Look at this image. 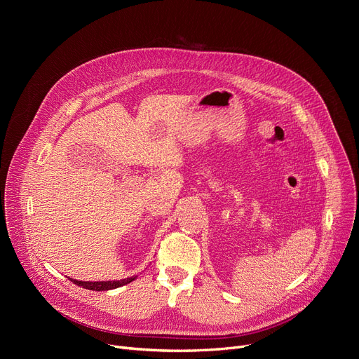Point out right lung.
<instances>
[{"label": "right lung", "mask_w": 359, "mask_h": 359, "mask_svg": "<svg viewBox=\"0 0 359 359\" xmlns=\"http://www.w3.org/2000/svg\"><path fill=\"white\" fill-rule=\"evenodd\" d=\"M74 284H77L79 287H83L86 290H93V291H107V290H115L122 285L129 284V282L134 280V278H126L121 280H102V282H83L77 279H71Z\"/></svg>", "instance_id": "1"}]
</instances>
